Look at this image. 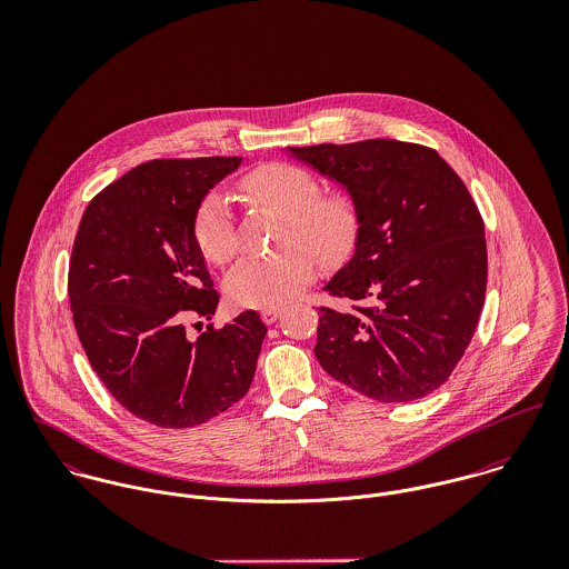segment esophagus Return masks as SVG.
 <instances>
[{
	"mask_svg": "<svg viewBox=\"0 0 569 569\" xmlns=\"http://www.w3.org/2000/svg\"><path fill=\"white\" fill-rule=\"evenodd\" d=\"M280 313H282L280 309H262V311H260V318H262L264 325H273V322L280 318Z\"/></svg>",
	"mask_w": 569,
	"mask_h": 569,
	"instance_id": "1",
	"label": "esophagus"
}]
</instances>
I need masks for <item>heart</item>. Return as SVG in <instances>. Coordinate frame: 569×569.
Listing matches in <instances>:
<instances>
[{
    "label": "heart",
    "mask_w": 569,
    "mask_h": 569,
    "mask_svg": "<svg viewBox=\"0 0 569 569\" xmlns=\"http://www.w3.org/2000/svg\"><path fill=\"white\" fill-rule=\"evenodd\" d=\"M251 208L287 219L282 244L296 243L273 256H247L228 276V298L243 309H273L289 302L316 276V260L335 267L350 258L359 239V210L346 190H326L313 172L287 162L262 163L239 181ZM201 253L226 264L239 251V230L228 201L208 194L192 221Z\"/></svg>",
    "instance_id": "obj_1"
}]
</instances>
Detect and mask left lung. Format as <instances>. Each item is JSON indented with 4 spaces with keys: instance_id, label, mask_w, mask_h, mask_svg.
I'll return each instance as SVG.
<instances>
[{
    "instance_id": "1",
    "label": "left lung",
    "mask_w": 569,
    "mask_h": 569,
    "mask_svg": "<svg viewBox=\"0 0 569 569\" xmlns=\"http://www.w3.org/2000/svg\"><path fill=\"white\" fill-rule=\"evenodd\" d=\"M357 203L355 256L326 284L316 357L339 383L409 403L453 372L485 307V221L433 149L399 140L289 149Z\"/></svg>"
}]
</instances>
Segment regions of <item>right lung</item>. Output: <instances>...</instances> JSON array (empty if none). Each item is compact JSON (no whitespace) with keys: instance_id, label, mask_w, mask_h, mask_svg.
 <instances>
[{"instance_id":"obj_1","label":"right lung","mask_w":569,"mask_h":569,"mask_svg":"<svg viewBox=\"0 0 569 569\" xmlns=\"http://www.w3.org/2000/svg\"><path fill=\"white\" fill-rule=\"evenodd\" d=\"M239 163H140L89 201L74 239L68 293L84 355L120 406L163 429L237 406L267 335L256 311L186 335V322L212 320L219 305L192 234L194 212Z\"/></svg>"}]
</instances>
